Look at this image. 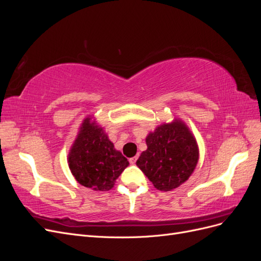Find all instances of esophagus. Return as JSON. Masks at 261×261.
Segmentation results:
<instances>
[{
  "instance_id": "esophagus-1",
  "label": "esophagus",
  "mask_w": 261,
  "mask_h": 261,
  "mask_svg": "<svg viewBox=\"0 0 261 261\" xmlns=\"http://www.w3.org/2000/svg\"><path fill=\"white\" fill-rule=\"evenodd\" d=\"M137 159H138V155H135V156L130 158V159H129V163H130V164H135L136 161H137Z\"/></svg>"
}]
</instances>
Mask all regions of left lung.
Wrapping results in <instances>:
<instances>
[{"label":"left lung","instance_id":"1","mask_svg":"<svg viewBox=\"0 0 261 261\" xmlns=\"http://www.w3.org/2000/svg\"><path fill=\"white\" fill-rule=\"evenodd\" d=\"M146 144L136 164L156 189L170 192L192 175L199 159L198 145L179 118L158 126Z\"/></svg>","mask_w":261,"mask_h":261}]
</instances>
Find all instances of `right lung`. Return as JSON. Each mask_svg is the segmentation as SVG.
Listing matches in <instances>:
<instances>
[{
  "label": "right lung",
  "instance_id": "1",
  "mask_svg": "<svg viewBox=\"0 0 261 261\" xmlns=\"http://www.w3.org/2000/svg\"><path fill=\"white\" fill-rule=\"evenodd\" d=\"M128 164L103 128L86 117L68 153V167L78 183L93 191H109Z\"/></svg>",
  "mask_w": 261,
  "mask_h": 261
}]
</instances>
